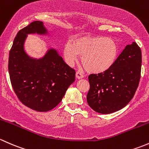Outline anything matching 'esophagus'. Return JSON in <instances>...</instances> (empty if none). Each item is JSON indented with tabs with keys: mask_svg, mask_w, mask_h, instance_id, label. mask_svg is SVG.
Segmentation results:
<instances>
[{
	"mask_svg": "<svg viewBox=\"0 0 149 149\" xmlns=\"http://www.w3.org/2000/svg\"><path fill=\"white\" fill-rule=\"evenodd\" d=\"M76 77H77V79H82V78L84 77V75L82 74L81 72H76Z\"/></svg>",
	"mask_w": 149,
	"mask_h": 149,
	"instance_id": "obj_1",
	"label": "esophagus"
}]
</instances>
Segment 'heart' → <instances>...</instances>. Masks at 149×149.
<instances>
[{"label":"heart","instance_id":"b5f03b06","mask_svg":"<svg viewBox=\"0 0 149 149\" xmlns=\"http://www.w3.org/2000/svg\"><path fill=\"white\" fill-rule=\"evenodd\" d=\"M119 48L114 39L104 36H84L67 41L63 49L65 62L73 66L82 56V63L89 72L108 71L117 61Z\"/></svg>","mask_w":149,"mask_h":149}]
</instances>
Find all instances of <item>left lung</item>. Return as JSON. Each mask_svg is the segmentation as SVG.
<instances>
[{"instance_id": "1", "label": "left lung", "mask_w": 149, "mask_h": 149, "mask_svg": "<svg viewBox=\"0 0 149 149\" xmlns=\"http://www.w3.org/2000/svg\"><path fill=\"white\" fill-rule=\"evenodd\" d=\"M142 56L136 42L127 45L108 71L88 77L89 106L97 113L109 114L126 106L134 96L141 77Z\"/></svg>"}]
</instances>
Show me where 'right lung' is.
Here are the masks:
<instances>
[{
    "label": "right lung",
    "mask_w": 149,
    "mask_h": 149,
    "mask_svg": "<svg viewBox=\"0 0 149 149\" xmlns=\"http://www.w3.org/2000/svg\"><path fill=\"white\" fill-rule=\"evenodd\" d=\"M48 35L42 21H36L18 32L9 53L8 72L15 93L24 105L39 112L54 108L75 80V71L59 52L49 48L42 57L28 55L24 44L28 34Z\"/></svg>",
    "instance_id": "1"
}]
</instances>
